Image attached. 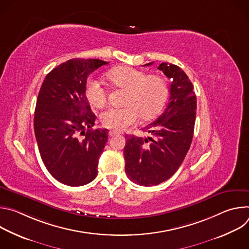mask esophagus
<instances>
[{
    "label": "esophagus",
    "instance_id": "obj_1",
    "mask_svg": "<svg viewBox=\"0 0 249 249\" xmlns=\"http://www.w3.org/2000/svg\"><path fill=\"white\" fill-rule=\"evenodd\" d=\"M108 135H109V137H114V136L119 135V132H117V131H109Z\"/></svg>",
    "mask_w": 249,
    "mask_h": 249
}]
</instances>
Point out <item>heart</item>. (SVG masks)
Instances as JSON below:
<instances>
[{"mask_svg": "<svg viewBox=\"0 0 249 249\" xmlns=\"http://www.w3.org/2000/svg\"><path fill=\"white\" fill-rule=\"evenodd\" d=\"M108 79L117 87L127 91L123 107H109L100 114V122L104 128L116 131L123 130L137 122L139 116L151 118L163 106L167 96V85L158 75H147L146 72L131 67H118L109 71ZM85 94L94 107L100 108L106 102V90L102 84L88 79Z\"/></svg>", "mask_w": 249, "mask_h": 249, "instance_id": "heart-1", "label": "heart"}]
</instances>
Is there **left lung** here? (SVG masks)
Segmentation results:
<instances>
[{
	"label": "left lung",
	"mask_w": 249,
	"mask_h": 249,
	"mask_svg": "<svg viewBox=\"0 0 249 249\" xmlns=\"http://www.w3.org/2000/svg\"><path fill=\"white\" fill-rule=\"evenodd\" d=\"M158 69L171 82L168 103L154 122L142 129L150 136H127L123 151L129 179L144 186L167 180L179 168L191 145L196 118V94L184 71L167 63Z\"/></svg>",
	"instance_id": "left-lung-1"
}]
</instances>
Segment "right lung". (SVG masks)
<instances>
[{
  "mask_svg": "<svg viewBox=\"0 0 249 249\" xmlns=\"http://www.w3.org/2000/svg\"><path fill=\"white\" fill-rule=\"evenodd\" d=\"M107 62L71 59L54 68L40 88L34 133L43 163L59 182L82 186L97 175L107 130L93 129L96 116L85 94L89 76Z\"/></svg>",
  "mask_w": 249,
  "mask_h": 249,
  "instance_id": "add662e5",
  "label": "right lung"
}]
</instances>
